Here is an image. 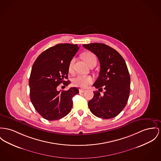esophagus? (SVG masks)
<instances>
[{"instance_id":"34e87169","label":"esophagus","mask_w":161,"mask_h":161,"mask_svg":"<svg viewBox=\"0 0 161 161\" xmlns=\"http://www.w3.org/2000/svg\"><path fill=\"white\" fill-rule=\"evenodd\" d=\"M84 92H85L84 90H82V89H80V90H79V92H80V93H84Z\"/></svg>"}]
</instances>
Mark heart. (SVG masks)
Here are the masks:
<instances>
[{
    "mask_svg": "<svg viewBox=\"0 0 161 161\" xmlns=\"http://www.w3.org/2000/svg\"><path fill=\"white\" fill-rule=\"evenodd\" d=\"M83 59L86 62L87 64H88L93 59H97L96 56L95 54L91 53H86L83 55ZM75 61V58H73L69 64V71H71L73 68V65ZM93 79L90 75H75L72 81L74 86L80 88H86L88 85L92 84L93 82Z\"/></svg>",
    "mask_w": 161,
    "mask_h": 161,
    "instance_id": "heart-1",
    "label": "heart"
}]
</instances>
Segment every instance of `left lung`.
Returning <instances> with one entry per match:
<instances>
[{"label":"left lung","mask_w":161,"mask_h":161,"mask_svg":"<svg viewBox=\"0 0 161 161\" xmlns=\"http://www.w3.org/2000/svg\"><path fill=\"white\" fill-rule=\"evenodd\" d=\"M95 54L100 63L99 75L93 86L98 90H105L102 96L93 92L88 101L92 113L99 118L110 119L117 116L126 106L130 92V75L122 56L112 47L103 43L82 45Z\"/></svg>","instance_id":"1"}]
</instances>
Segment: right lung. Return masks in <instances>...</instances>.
I'll use <instances>...</instances> for the list:
<instances>
[{
    "label": "right lung",
    "instance_id": "obj_1",
    "mask_svg": "<svg viewBox=\"0 0 161 161\" xmlns=\"http://www.w3.org/2000/svg\"><path fill=\"white\" fill-rule=\"evenodd\" d=\"M77 44H58L44 51L33 64L29 79L31 101L35 110L47 120L64 118L73 107V97L78 88L58 91L61 83L70 84L68 79L69 64L79 50Z\"/></svg>",
    "mask_w": 161,
    "mask_h": 161
}]
</instances>
